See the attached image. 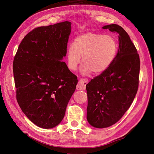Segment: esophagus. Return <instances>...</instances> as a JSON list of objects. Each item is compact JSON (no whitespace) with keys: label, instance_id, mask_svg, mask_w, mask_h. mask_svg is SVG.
Listing matches in <instances>:
<instances>
[{"label":"esophagus","instance_id":"1","mask_svg":"<svg viewBox=\"0 0 154 154\" xmlns=\"http://www.w3.org/2000/svg\"><path fill=\"white\" fill-rule=\"evenodd\" d=\"M87 83H88V80L87 79H81L79 80L77 85V90H79V91L85 90Z\"/></svg>","mask_w":154,"mask_h":154}]
</instances>
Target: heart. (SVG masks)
Listing matches in <instances>:
<instances>
[{"label":"heart","mask_w":154,"mask_h":154,"mask_svg":"<svg viewBox=\"0 0 154 154\" xmlns=\"http://www.w3.org/2000/svg\"><path fill=\"white\" fill-rule=\"evenodd\" d=\"M118 51L115 38L107 35L88 32L77 36L73 45L67 50V68L70 71L77 70L81 61L80 72L84 75L93 72L100 74L106 71L114 61Z\"/></svg>","instance_id":"obj_1"}]
</instances>
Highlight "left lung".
<instances>
[{
	"label": "left lung",
	"instance_id": "left-lung-1",
	"mask_svg": "<svg viewBox=\"0 0 154 154\" xmlns=\"http://www.w3.org/2000/svg\"><path fill=\"white\" fill-rule=\"evenodd\" d=\"M102 29L117 32L119 46L111 66L86 85L87 119L100 128L117 122L130 107L138 90L140 66L136 48L122 27L110 24Z\"/></svg>",
	"mask_w": 154,
	"mask_h": 154
}]
</instances>
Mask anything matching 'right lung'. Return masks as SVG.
<instances>
[{"mask_svg": "<svg viewBox=\"0 0 154 154\" xmlns=\"http://www.w3.org/2000/svg\"><path fill=\"white\" fill-rule=\"evenodd\" d=\"M71 22L39 27L24 37L13 62L16 98L27 118L43 128L59 125L78 80L62 59Z\"/></svg>", "mask_w": 154, "mask_h": 154, "instance_id": "right-lung-1", "label": "right lung"}]
</instances>
